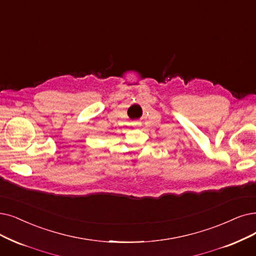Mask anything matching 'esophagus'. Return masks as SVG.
<instances>
[{
	"label": "esophagus",
	"instance_id": "1",
	"mask_svg": "<svg viewBox=\"0 0 256 256\" xmlns=\"http://www.w3.org/2000/svg\"><path fill=\"white\" fill-rule=\"evenodd\" d=\"M132 125H134V128H140L142 126V122H132Z\"/></svg>",
	"mask_w": 256,
	"mask_h": 256
}]
</instances>
